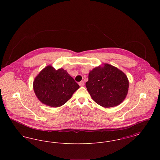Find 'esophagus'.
<instances>
[{"label": "esophagus", "instance_id": "esophagus-1", "mask_svg": "<svg viewBox=\"0 0 160 160\" xmlns=\"http://www.w3.org/2000/svg\"><path fill=\"white\" fill-rule=\"evenodd\" d=\"M78 84H79V85H80V86H83L84 84V82L83 81H82V82H79Z\"/></svg>", "mask_w": 160, "mask_h": 160}]
</instances>
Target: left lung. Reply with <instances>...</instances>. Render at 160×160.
I'll return each instance as SVG.
<instances>
[{
    "mask_svg": "<svg viewBox=\"0 0 160 160\" xmlns=\"http://www.w3.org/2000/svg\"><path fill=\"white\" fill-rule=\"evenodd\" d=\"M129 86L127 76L113 66L105 63L93 69L86 83L92 98L101 106L112 107L125 98Z\"/></svg>",
    "mask_w": 160,
    "mask_h": 160,
    "instance_id": "8db88e82",
    "label": "left lung"
}]
</instances>
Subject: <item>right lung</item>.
Instances as JSON below:
<instances>
[{
    "mask_svg": "<svg viewBox=\"0 0 160 160\" xmlns=\"http://www.w3.org/2000/svg\"><path fill=\"white\" fill-rule=\"evenodd\" d=\"M79 88L67 71L56 70L52 66L43 69L33 82V90L39 100L53 107L63 105Z\"/></svg>",
    "mask_w": 160,
    "mask_h": 160,
    "instance_id": "add662e5",
    "label": "right lung"
}]
</instances>
